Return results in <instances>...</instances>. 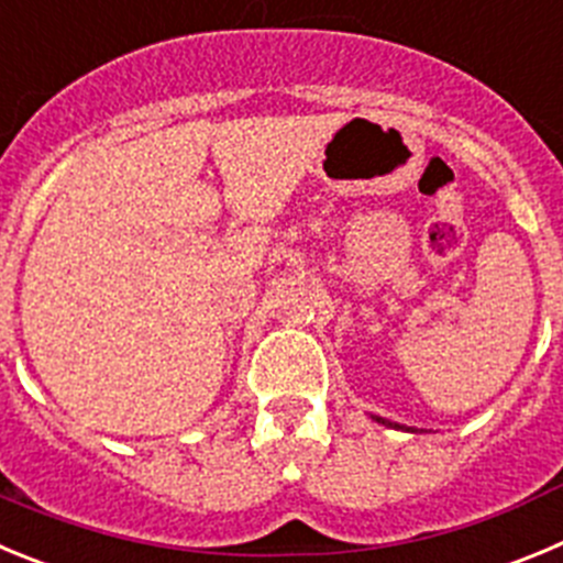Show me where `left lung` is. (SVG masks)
<instances>
[{"label": "left lung", "mask_w": 563, "mask_h": 563, "mask_svg": "<svg viewBox=\"0 0 563 563\" xmlns=\"http://www.w3.org/2000/svg\"><path fill=\"white\" fill-rule=\"evenodd\" d=\"M373 420H376V423H382V427H389V429H407V427H401V423H393V420H387V418H378V415H373Z\"/></svg>", "instance_id": "obj_1"}]
</instances>
